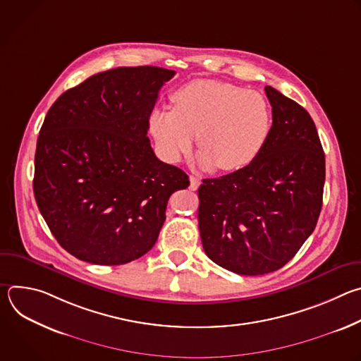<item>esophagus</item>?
I'll return each instance as SVG.
<instances>
[{
	"instance_id": "1",
	"label": "esophagus",
	"mask_w": 361,
	"mask_h": 361,
	"mask_svg": "<svg viewBox=\"0 0 361 361\" xmlns=\"http://www.w3.org/2000/svg\"><path fill=\"white\" fill-rule=\"evenodd\" d=\"M200 187V180L194 176H190V190H197Z\"/></svg>"
}]
</instances>
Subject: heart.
<instances>
[{
    "label": "heart",
    "mask_w": 361,
    "mask_h": 361,
    "mask_svg": "<svg viewBox=\"0 0 361 361\" xmlns=\"http://www.w3.org/2000/svg\"><path fill=\"white\" fill-rule=\"evenodd\" d=\"M174 109L154 107L149 131L161 157L178 163L192 148L195 134L204 170L238 171L257 160L273 130V110L266 95L240 85L197 80L178 88Z\"/></svg>",
    "instance_id": "b5f03b06"
}]
</instances>
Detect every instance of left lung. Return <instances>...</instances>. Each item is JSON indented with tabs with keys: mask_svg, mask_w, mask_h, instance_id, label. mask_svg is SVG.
I'll return each instance as SVG.
<instances>
[{
	"mask_svg": "<svg viewBox=\"0 0 361 361\" xmlns=\"http://www.w3.org/2000/svg\"><path fill=\"white\" fill-rule=\"evenodd\" d=\"M264 90L273 130L260 156L198 188L202 248L241 276L286 266L314 231L323 205L326 159L313 118L276 88Z\"/></svg>",
	"mask_w": 361,
	"mask_h": 361,
	"instance_id": "1",
	"label": "left lung"
}]
</instances>
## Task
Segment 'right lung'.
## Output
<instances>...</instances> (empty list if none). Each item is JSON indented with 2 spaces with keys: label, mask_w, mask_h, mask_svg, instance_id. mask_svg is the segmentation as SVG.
I'll return each mask as SVG.
<instances>
[{
  "label": "right lung",
  "mask_w": 361,
  "mask_h": 361,
  "mask_svg": "<svg viewBox=\"0 0 361 361\" xmlns=\"http://www.w3.org/2000/svg\"><path fill=\"white\" fill-rule=\"evenodd\" d=\"M176 71L118 67L61 94L35 149L34 195L51 233L78 260L118 266L156 244L170 195L188 176L154 154L149 113Z\"/></svg>",
  "instance_id": "right-lung-1"
}]
</instances>
